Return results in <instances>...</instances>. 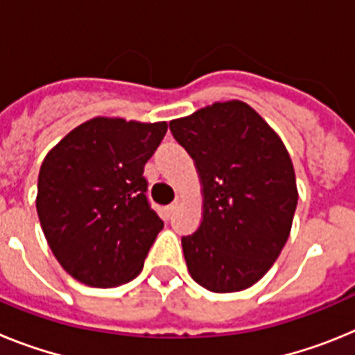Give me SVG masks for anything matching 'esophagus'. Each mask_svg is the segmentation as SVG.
<instances>
[{
  "label": "esophagus",
  "mask_w": 355,
  "mask_h": 355,
  "mask_svg": "<svg viewBox=\"0 0 355 355\" xmlns=\"http://www.w3.org/2000/svg\"><path fill=\"white\" fill-rule=\"evenodd\" d=\"M178 206H180V200H175V202H172V205H168V206H167V213H168V215H172V213H174L175 209H178Z\"/></svg>",
  "instance_id": "obj_1"
}]
</instances>
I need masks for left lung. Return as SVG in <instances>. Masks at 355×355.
I'll return each mask as SVG.
<instances>
[{
  "instance_id": "1",
  "label": "left lung",
  "mask_w": 355,
  "mask_h": 355,
  "mask_svg": "<svg viewBox=\"0 0 355 355\" xmlns=\"http://www.w3.org/2000/svg\"><path fill=\"white\" fill-rule=\"evenodd\" d=\"M168 126L202 183V222L181 238L188 272L215 293L245 290L290 236L299 193L286 147L241 101L215 103Z\"/></svg>"
}]
</instances>
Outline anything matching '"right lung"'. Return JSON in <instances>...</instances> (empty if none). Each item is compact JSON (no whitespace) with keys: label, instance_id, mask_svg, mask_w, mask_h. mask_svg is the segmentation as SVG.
<instances>
[{"label":"right lung","instance_id":"add662e5","mask_svg":"<svg viewBox=\"0 0 355 355\" xmlns=\"http://www.w3.org/2000/svg\"><path fill=\"white\" fill-rule=\"evenodd\" d=\"M167 122L96 117L44 158L37 213L55 258L69 275L114 288L140 274L163 220L150 208L144 165Z\"/></svg>","mask_w":355,"mask_h":355}]
</instances>
